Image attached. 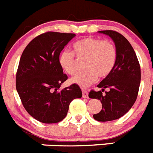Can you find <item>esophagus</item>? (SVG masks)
Returning <instances> with one entry per match:
<instances>
[{
    "instance_id": "1",
    "label": "esophagus",
    "mask_w": 153,
    "mask_h": 153,
    "mask_svg": "<svg viewBox=\"0 0 153 153\" xmlns=\"http://www.w3.org/2000/svg\"><path fill=\"white\" fill-rule=\"evenodd\" d=\"M82 97H83L84 99H87L88 97V93L87 91H85V90H82Z\"/></svg>"
}]
</instances>
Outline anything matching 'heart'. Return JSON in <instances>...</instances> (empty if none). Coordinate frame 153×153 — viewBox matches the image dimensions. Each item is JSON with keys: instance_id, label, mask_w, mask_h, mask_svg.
<instances>
[{"instance_id": "heart-1", "label": "heart", "mask_w": 153, "mask_h": 153, "mask_svg": "<svg viewBox=\"0 0 153 153\" xmlns=\"http://www.w3.org/2000/svg\"><path fill=\"white\" fill-rule=\"evenodd\" d=\"M73 54L65 50L59 55V64L67 74L74 75L78 71V64L75 55L78 59L85 60L86 68L71 78V82L81 88H87L99 78H105L113 70L117 60V49L111 41L108 39L87 38L77 41L73 44Z\"/></svg>"}]
</instances>
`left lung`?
Masks as SVG:
<instances>
[{
  "label": "left lung",
  "instance_id": "1",
  "mask_svg": "<svg viewBox=\"0 0 153 153\" xmlns=\"http://www.w3.org/2000/svg\"><path fill=\"white\" fill-rule=\"evenodd\" d=\"M113 40L117 49V60L113 70L98 85L102 91L91 90V99L101 101L102 108L93 118L99 122L118 119L132 108L137 99L141 81V69L137 56L128 41L111 30L99 31ZM108 87L110 91L102 92Z\"/></svg>",
  "mask_w": 153,
  "mask_h": 153
}]
</instances>
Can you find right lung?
Returning <instances> with one entry per match:
<instances>
[{
    "label": "right lung",
    "mask_w": 153,
    "mask_h": 153,
    "mask_svg": "<svg viewBox=\"0 0 153 153\" xmlns=\"http://www.w3.org/2000/svg\"><path fill=\"white\" fill-rule=\"evenodd\" d=\"M75 36L71 33H44L34 38L21 54L16 89L26 111L41 123L63 120L71 101L82 96L75 84L58 91L68 79L59 64V55Z\"/></svg>",
    "instance_id": "add662e5"
}]
</instances>
